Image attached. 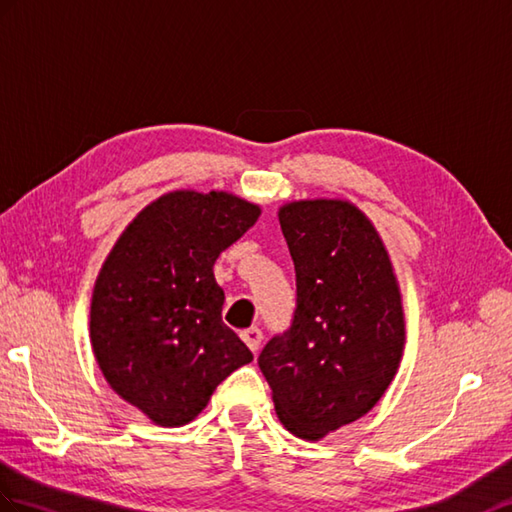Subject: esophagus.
Segmentation results:
<instances>
[{"mask_svg":"<svg viewBox=\"0 0 512 512\" xmlns=\"http://www.w3.org/2000/svg\"><path fill=\"white\" fill-rule=\"evenodd\" d=\"M261 338H264V334H261L259 327H248L242 331V340L248 344V349H251L253 353L259 351L261 347Z\"/></svg>","mask_w":512,"mask_h":512,"instance_id":"esophagus-1","label":"esophagus"}]
</instances>
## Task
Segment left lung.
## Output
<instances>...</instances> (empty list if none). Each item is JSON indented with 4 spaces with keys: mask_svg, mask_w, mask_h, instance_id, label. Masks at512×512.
<instances>
[{
    "mask_svg": "<svg viewBox=\"0 0 512 512\" xmlns=\"http://www.w3.org/2000/svg\"><path fill=\"white\" fill-rule=\"evenodd\" d=\"M279 222L296 307L257 364L279 421L316 441L364 417L390 386L406 340L401 294L375 227L351 202H290Z\"/></svg>",
    "mask_w": 512,
    "mask_h": 512,
    "instance_id": "8db88e82",
    "label": "left lung"
}]
</instances>
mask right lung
Here are the masks:
<instances>
[{
  "label": "right lung",
  "instance_id": "add662e5",
  "mask_svg": "<svg viewBox=\"0 0 512 512\" xmlns=\"http://www.w3.org/2000/svg\"><path fill=\"white\" fill-rule=\"evenodd\" d=\"M259 207L224 192H172L128 224L91 299V344L106 382L157 425H185L253 360L224 325L213 264Z\"/></svg>",
  "mask_w": 512,
  "mask_h": 512
}]
</instances>
